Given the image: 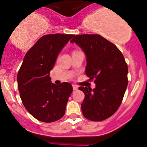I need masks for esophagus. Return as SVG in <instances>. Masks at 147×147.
<instances>
[{"instance_id":"obj_1","label":"esophagus","mask_w":147,"mask_h":147,"mask_svg":"<svg viewBox=\"0 0 147 147\" xmlns=\"http://www.w3.org/2000/svg\"><path fill=\"white\" fill-rule=\"evenodd\" d=\"M72 88H73V90H77L78 89V86L76 85V84H72Z\"/></svg>"}]
</instances>
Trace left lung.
Instances as JSON below:
<instances>
[{
  "label": "left lung",
  "instance_id": "left-lung-1",
  "mask_svg": "<svg viewBox=\"0 0 147 147\" xmlns=\"http://www.w3.org/2000/svg\"><path fill=\"white\" fill-rule=\"evenodd\" d=\"M70 42H75L84 52L86 75L96 84L93 90L79 87L84 93L81 105L83 115L94 121L107 119L119 107L128 84V67L124 56L115 44L100 35H75Z\"/></svg>",
  "mask_w": 147,
  "mask_h": 147
}]
</instances>
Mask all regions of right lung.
I'll return each instance as SVG.
<instances>
[{"label":"right lung","mask_w":147,"mask_h":147,"mask_svg":"<svg viewBox=\"0 0 147 147\" xmlns=\"http://www.w3.org/2000/svg\"><path fill=\"white\" fill-rule=\"evenodd\" d=\"M74 35L50 34L41 37L25 55L17 76L23 105L32 117L53 122L65 115L72 87L68 82L55 84L50 72L59 53Z\"/></svg>","instance_id":"obj_1"}]
</instances>
